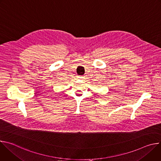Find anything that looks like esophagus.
<instances>
[{
	"instance_id": "esophagus-1",
	"label": "esophagus",
	"mask_w": 161,
	"mask_h": 161,
	"mask_svg": "<svg viewBox=\"0 0 161 161\" xmlns=\"http://www.w3.org/2000/svg\"><path fill=\"white\" fill-rule=\"evenodd\" d=\"M78 78L81 79V78H83V76H78Z\"/></svg>"
}]
</instances>
